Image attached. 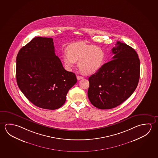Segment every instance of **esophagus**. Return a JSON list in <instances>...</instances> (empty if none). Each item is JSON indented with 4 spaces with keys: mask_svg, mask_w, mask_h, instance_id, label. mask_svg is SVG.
Listing matches in <instances>:
<instances>
[{
    "mask_svg": "<svg viewBox=\"0 0 158 158\" xmlns=\"http://www.w3.org/2000/svg\"><path fill=\"white\" fill-rule=\"evenodd\" d=\"M77 79H78V80H80V79H83V78H84V77H81V76L77 75Z\"/></svg>",
    "mask_w": 158,
    "mask_h": 158,
    "instance_id": "34e87169",
    "label": "esophagus"
}]
</instances>
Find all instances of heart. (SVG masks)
I'll use <instances>...</instances> for the list:
<instances>
[{"mask_svg": "<svg viewBox=\"0 0 158 158\" xmlns=\"http://www.w3.org/2000/svg\"><path fill=\"white\" fill-rule=\"evenodd\" d=\"M67 52L62 54L63 62L70 70L78 62V68L84 74L90 75L98 72L105 61V53L100 47L79 42L70 44Z\"/></svg>", "mask_w": 158, "mask_h": 158, "instance_id": "1", "label": "heart"}]
</instances>
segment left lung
I'll list each match as a JSON object with an SVG mask.
<instances>
[{
  "mask_svg": "<svg viewBox=\"0 0 158 158\" xmlns=\"http://www.w3.org/2000/svg\"><path fill=\"white\" fill-rule=\"evenodd\" d=\"M111 61L89 78L88 95L94 106L102 110L116 107L129 98L139 82L140 60L135 49L117 42Z\"/></svg>",
  "mask_w": 158,
  "mask_h": 158,
  "instance_id": "1",
  "label": "left lung"
}]
</instances>
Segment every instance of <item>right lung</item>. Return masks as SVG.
Listing matches in <instances>:
<instances>
[{"label":"right lung","instance_id":"add662e5","mask_svg":"<svg viewBox=\"0 0 158 158\" xmlns=\"http://www.w3.org/2000/svg\"><path fill=\"white\" fill-rule=\"evenodd\" d=\"M53 39L36 37L23 47L16 57V77L26 98L42 109H59L77 82L55 54Z\"/></svg>","mask_w":158,"mask_h":158}]
</instances>
